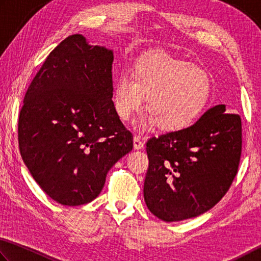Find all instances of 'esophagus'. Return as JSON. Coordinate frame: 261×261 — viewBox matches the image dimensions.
<instances>
[{"label":"esophagus","instance_id":"1","mask_svg":"<svg viewBox=\"0 0 261 261\" xmlns=\"http://www.w3.org/2000/svg\"><path fill=\"white\" fill-rule=\"evenodd\" d=\"M143 148H144V142L142 141V139H141V136L135 135L134 136V149L141 150Z\"/></svg>","mask_w":261,"mask_h":261}]
</instances>
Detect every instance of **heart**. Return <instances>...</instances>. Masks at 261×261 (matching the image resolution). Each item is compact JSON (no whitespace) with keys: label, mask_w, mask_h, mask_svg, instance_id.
<instances>
[{"label":"heart","mask_w":261,"mask_h":261,"mask_svg":"<svg viewBox=\"0 0 261 261\" xmlns=\"http://www.w3.org/2000/svg\"><path fill=\"white\" fill-rule=\"evenodd\" d=\"M132 77L119 76L112 103L117 116L127 121L147 99L148 113L138 122L143 130L158 125L165 132L186 129L202 116L211 97L208 73L166 53L141 57L132 68Z\"/></svg>","instance_id":"heart-1"}]
</instances>
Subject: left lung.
<instances>
[{
  "instance_id": "8db88e82",
  "label": "left lung",
  "mask_w": 261,
  "mask_h": 261,
  "mask_svg": "<svg viewBox=\"0 0 261 261\" xmlns=\"http://www.w3.org/2000/svg\"><path fill=\"white\" fill-rule=\"evenodd\" d=\"M241 152V117L227 113L223 104L186 129L151 138L143 188L150 212L172 222L208 211L229 190Z\"/></svg>"
}]
</instances>
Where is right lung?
Returning a JSON list of instances; mask_svg holds the SVG:
<instances>
[{
	"label": "right lung",
	"mask_w": 261,
	"mask_h": 261,
	"mask_svg": "<svg viewBox=\"0 0 261 261\" xmlns=\"http://www.w3.org/2000/svg\"><path fill=\"white\" fill-rule=\"evenodd\" d=\"M112 50L81 34L63 40L27 89L18 120L22 161L49 197L77 206L95 199L133 135L112 103Z\"/></svg>",
	"instance_id": "add662e5"
}]
</instances>
